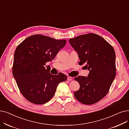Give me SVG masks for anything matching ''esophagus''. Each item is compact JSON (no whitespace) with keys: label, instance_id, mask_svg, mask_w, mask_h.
Listing matches in <instances>:
<instances>
[{"label":"esophagus","instance_id":"esophagus-1","mask_svg":"<svg viewBox=\"0 0 129 129\" xmlns=\"http://www.w3.org/2000/svg\"><path fill=\"white\" fill-rule=\"evenodd\" d=\"M67 80L69 81H71L72 80V77L71 76H68V78H67Z\"/></svg>","mask_w":129,"mask_h":129}]
</instances>
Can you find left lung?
Instances as JSON below:
<instances>
[{
  "label": "left lung",
  "mask_w": 129,
  "mask_h": 129,
  "mask_svg": "<svg viewBox=\"0 0 129 129\" xmlns=\"http://www.w3.org/2000/svg\"><path fill=\"white\" fill-rule=\"evenodd\" d=\"M77 52L80 61L89 70L88 76H78L74 80L80 87L74 92L80 102L91 105L108 94L116 75L114 49L103 38L94 33L78 36L69 40Z\"/></svg>",
  "instance_id": "obj_1"
}]
</instances>
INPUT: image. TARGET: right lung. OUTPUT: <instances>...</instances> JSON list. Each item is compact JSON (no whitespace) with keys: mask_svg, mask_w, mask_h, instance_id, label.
Here are the masks:
<instances>
[{"mask_svg":"<svg viewBox=\"0 0 129 129\" xmlns=\"http://www.w3.org/2000/svg\"><path fill=\"white\" fill-rule=\"evenodd\" d=\"M66 43L65 40L37 34L27 37L17 47L13 74L21 93L30 102L36 104L47 102L54 95L58 84L67 80L61 73L51 74L48 66H45Z\"/></svg>","mask_w":129,"mask_h":129,"instance_id":"1","label":"right lung"}]
</instances>
